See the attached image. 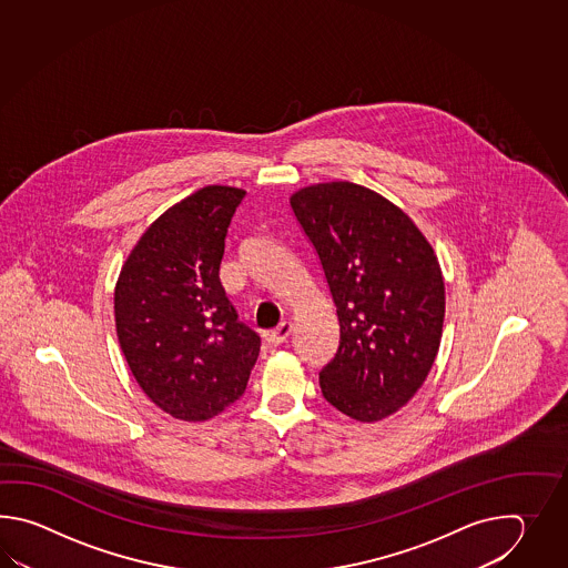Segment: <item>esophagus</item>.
I'll return each instance as SVG.
<instances>
[{
	"label": "esophagus",
	"instance_id": "obj_1",
	"mask_svg": "<svg viewBox=\"0 0 568 568\" xmlns=\"http://www.w3.org/2000/svg\"><path fill=\"white\" fill-rule=\"evenodd\" d=\"M290 333H292V325L284 321V323H280L274 331L267 333V341H270L272 345H282V343L290 337Z\"/></svg>",
	"mask_w": 568,
	"mask_h": 568
}]
</instances>
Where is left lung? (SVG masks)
<instances>
[{
  "label": "left lung",
  "instance_id": "left-lung-1",
  "mask_svg": "<svg viewBox=\"0 0 568 568\" xmlns=\"http://www.w3.org/2000/svg\"><path fill=\"white\" fill-rule=\"evenodd\" d=\"M337 306L338 347L318 374L331 406L359 423L402 408L435 363L445 282L430 243L406 213L353 182L290 196Z\"/></svg>",
  "mask_w": 568,
  "mask_h": 568
}]
</instances>
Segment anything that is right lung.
<instances>
[{
	"mask_svg": "<svg viewBox=\"0 0 568 568\" xmlns=\"http://www.w3.org/2000/svg\"><path fill=\"white\" fill-rule=\"evenodd\" d=\"M245 191L205 186L158 217L115 286V326L135 382L162 410L209 420L242 398L260 355L219 280Z\"/></svg>",
	"mask_w": 568,
	"mask_h": 568,
	"instance_id": "1",
	"label": "right lung"
}]
</instances>
